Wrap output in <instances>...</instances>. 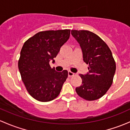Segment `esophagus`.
<instances>
[{"mask_svg": "<svg viewBox=\"0 0 130 130\" xmlns=\"http://www.w3.org/2000/svg\"><path fill=\"white\" fill-rule=\"evenodd\" d=\"M75 74V73H73L72 72H71V71H69V72H68V75H69V77H72V76L74 75Z\"/></svg>", "mask_w": 130, "mask_h": 130, "instance_id": "obj_1", "label": "esophagus"}]
</instances>
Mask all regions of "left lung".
Wrapping results in <instances>:
<instances>
[{
	"label": "left lung",
	"instance_id": "obj_1",
	"mask_svg": "<svg viewBox=\"0 0 130 130\" xmlns=\"http://www.w3.org/2000/svg\"><path fill=\"white\" fill-rule=\"evenodd\" d=\"M71 34L80 44L89 72L80 74L82 85L76 87L80 97L87 101L99 99L112 85L116 63L111 50L99 36L87 30H72Z\"/></svg>",
	"mask_w": 130,
	"mask_h": 130
}]
</instances>
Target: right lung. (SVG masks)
<instances>
[{"label": "right lung", "instance_id": "add662e5", "mask_svg": "<svg viewBox=\"0 0 130 130\" xmlns=\"http://www.w3.org/2000/svg\"><path fill=\"white\" fill-rule=\"evenodd\" d=\"M70 29L41 31L23 44L18 68L26 90L33 98L48 102L57 98L68 77V71L58 72L50 61L57 57L69 40Z\"/></svg>", "mask_w": 130, "mask_h": 130}]
</instances>
